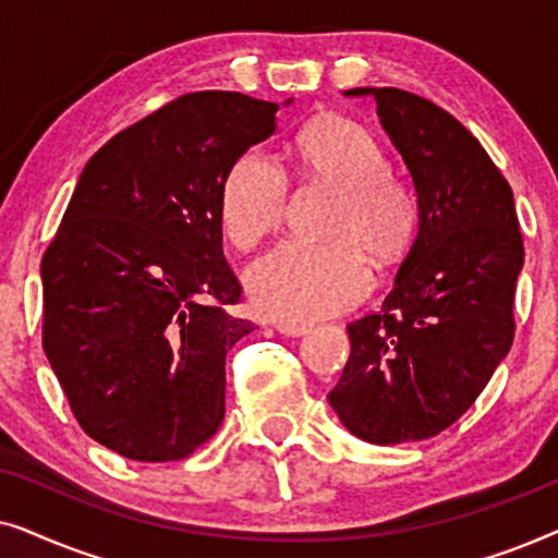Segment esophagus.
Returning a JSON list of instances; mask_svg holds the SVG:
<instances>
[{
    "instance_id": "esophagus-1",
    "label": "esophagus",
    "mask_w": 558,
    "mask_h": 558,
    "mask_svg": "<svg viewBox=\"0 0 558 558\" xmlns=\"http://www.w3.org/2000/svg\"><path fill=\"white\" fill-rule=\"evenodd\" d=\"M277 330L281 335H287V338H300V335L310 330V325H304V323H277Z\"/></svg>"
}]
</instances>
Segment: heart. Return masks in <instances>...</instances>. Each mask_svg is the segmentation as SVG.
<instances>
[{
    "label": "heart",
    "mask_w": 558,
    "mask_h": 558,
    "mask_svg": "<svg viewBox=\"0 0 558 558\" xmlns=\"http://www.w3.org/2000/svg\"><path fill=\"white\" fill-rule=\"evenodd\" d=\"M300 172L335 193L327 243L287 241L251 266L246 289L254 307L281 323H307L361 300L368 266L407 254L416 233V197L388 172L380 144L350 119L327 117L294 142ZM287 178L277 165L246 151L220 185V223L233 246L254 248L284 218Z\"/></svg>",
    "instance_id": "1"
}]
</instances>
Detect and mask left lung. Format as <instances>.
<instances>
[{
  "label": "left lung",
  "instance_id": "left-lung-1",
  "mask_svg": "<svg viewBox=\"0 0 558 558\" xmlns=\"http://www.w3.org/2000/svg\"><path fill=\"white\" fill-rule=\"evenodd\" d=\"M371 96L414 182L418 231L380 312L348 325L350 357L327 401L371 445L429 439L468 411L513 345L523 239L508 180L437 104Z\"/></svg>",
  "mask_w": 558,
  "mask_h": 558
}]
</instances>
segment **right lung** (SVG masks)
<instances>
[{
	"label": "right lung",
	"instance_id": "add662e5",
	"mask_svg": "<svg viewBox=\"0 0 558 558\" xmlns=\"http://www.w3.org/2000/svg\"><path fill=\"white\" fill-rule=\"evenodd\" d=\"M277 113L233 90L174 98L88 159L45 251V355L81 429L126 460H182L223 422L226 353L254 325L228 312L220 185Z\"/></svg>",
	"mask_w": 558,
	"mask_h": 558
}]
</instances>
